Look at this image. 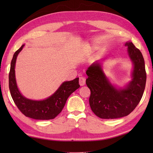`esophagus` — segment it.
I'll use <instances>...</instances> for the list:
<instances>
[{"instance_id":"esophagus-1","label":"esophagus","mask_w":153,"mask_h":153,"mask_svg":"<svg viewBox=\"0 0 153 153\" xmlns=\"http://www.w3.org/2000/svg\"><path fill=\"white\" fill-rule=\"evenodd\" d=\"M85 81H86V79H85V77H79V85H80L81 86H83V85L85 84Z\"/></svg>"}]
</instances>
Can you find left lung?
Wrapping results in <instances>:
<instances>
[{"instance_id":"8db88e82","label":"left lung","mask_w":153,"mask_h":153,"mask_svg":"<svg viewBox=\"0 0 153 153\" xmlns=\"http://www.w3.org/2000/svg\"><path fill=\"white\" fill-rule=\"evenodd\" d=\"M128 55L134 64L132 79L123 88H116L105 76L100 63H93L86 74V84L91 91L89 105L96 116L102 119H115L129 114L142 98L145 88V61L138 48L127 42Z\"/></svg>"}]
</instances>
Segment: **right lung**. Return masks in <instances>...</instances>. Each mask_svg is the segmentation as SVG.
I'll list each match as a JSON object with an SVG mask.
<instances>
[{
  "label": "right lung",
  "instance_id": "add662e5",
  "mask_svg": "<svg viewBox=\"0 0 153 153\" xmlns=\"http://www.w3.org/2000/svg\"><path fill=\"white\" fill-rule=\"evenodd\" d=\"M25 45L16 51L10 64L9 72V89L12 98L20 112L25 116L35 120L54 119L62 110L66 100L71 93L80 87L79 78L64 82L56 91L48 98L43 100L28 99L23 96L16 84L15 66L16 58Z\"/></svg>",
  "mask_w": 153,
  "mask_h": 153
}]
</instances>
